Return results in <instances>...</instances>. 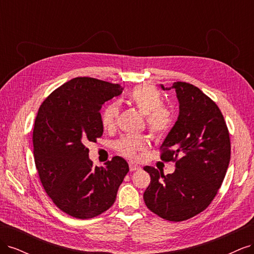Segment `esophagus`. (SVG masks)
<instances>
[{
  "label": "esophagus",
  "instance_id": "esophagus-1",
  "mask_svg": "<svg viewBox=\"0 0 254 254\" xmlns=\"http://www.w3.org/2000/svg\"><path fill=\"white\" fill-rule=\"evenodd\" d=\"M129 168H130V171H131V172H134V171L141 170V166L139 164L133 163V162H129Z\"/></svg>",
  "mask_w": 254,
  "mask_h": 254
}]
</instances>
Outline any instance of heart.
<instances>
[{
	"label": "heart",
	"mask_w": 254,
	"mask_h": 254,
	"mask_svg": "<svg viewBox=\"0 0 254 254\" xmlns=\"http://www.w3.org/2000/svg\"><path fill=\"white\" fill-rule=\"evenodd\" d=\"M128 103L146 115V122L149 131L156 136H161L168 131L172 126L173 117L171 110L163 106V96L152 86H137L127 97ZM119 114V106L110 103L102 112V125L105 129H111L115 125ZM115 148L123 156L134 159L137 152L145 150L148 146V139L142 134H126L115 142Z\"/></svg>",
	"instance_id": "b5f03b06"
}]
</instances>
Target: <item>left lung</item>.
I'll return each mask as SVG.
<instances>
[{"instance_id":"1","label":"left lung","mask_w":254,"mask_h":254,"mask_svg":"<svg viewBox=\"0 0 254 254\" xmlns=\"http://www.w3.org/2000/svg\"><path fill=\"white\" fill-rule=\"evenodd\" d=\"M179 115L161 145V159L176 161L164 176L145 166L150 184L144 191L148 209L170 221L187 220L205 210L216 196L228 170L231 144L224 117L210 97L193 84L174 82Z\"/></svg>"}]
</instances>
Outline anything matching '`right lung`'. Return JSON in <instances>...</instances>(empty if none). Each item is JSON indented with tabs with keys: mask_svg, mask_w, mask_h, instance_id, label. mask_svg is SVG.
<instances>
[{
	"mask_svg": "<svg viewBox=\"0 0 254 254\" xmlns=\"http://www.w3.org/2000/svg\"><path fill=\"white\" fill-rule=\"evenodd\" d=\"M124 88L90 77H76L56 89L40 106L33 132L34 158L42 186L61 211L79 219L104 213L114 203L129 172L113 157L93 166L88 142L102 136V106Z\"/></svg>",
	"mask_w": 254,
	"mask_h": 254,
	"instance_id": "obj_1",
	"label": "right lung"
}]
</instances>
